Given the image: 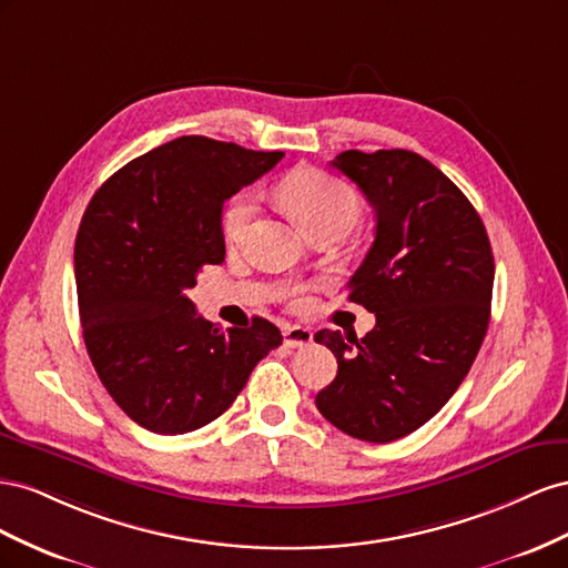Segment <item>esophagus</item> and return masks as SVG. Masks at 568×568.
Listing matches in <instances>:
<instances>
[{"label": "esophagus", "instance_id": "esophagus-1", "mask_svg": "<svg viewBox=\"0 0 568 568\" xmlns=\"http://www.w3.org/2000/svg\"><path fill=\"white\" fill-rule=\"evenodd\" d=\"M283 343L290 349H297V347H306L314 343V333L310 328H302V326H287L283 333Z\"/></svg>", "mask_w": 568, "mask_h": 568}]
</instances>
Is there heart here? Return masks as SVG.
Masks as SVG:
<instances>
[{
	"mask_svg": "<svg viewBox=\"0 0 568 568\" xmlns=\"http://www.w3.org/2000/svg\"><path fill=\"white\" fill-rule=\"evenodd\" d=\"M283 197L295 209L312 233L321 225L343 223L352 229L359 219V200L349 185L323 171H297L283 183ZM256 214V197L252 192H240L223 212V235L231 245H240L247 237Z\"/></svg>",
	"mask_w": 568,
	"mask_h": 568,
	"instance_id": "b5f03b06",
	"label": "heart"
}]
</instances>
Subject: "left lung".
<instances>
[{
  "instance_id": "left-lung-1",
  "label": "left lung",
  "mask_w": 568,
  "mask_h": 568,
  "mask_svg": "<svg viewBox=\"0 0 568 568\" xmlns=\"http://www.w3.org/2000/svg\"><path fill=\"white\" fill-rule=\"evenodd\" d=\"M331 164L376 212V237L347 283L376 314L362 339L318 331L337 376L316 395L335 428L393 443L445 407L466 378L490 321L495 262L466 194L409 150H347Z\"/></svg>"
}]
</instances>
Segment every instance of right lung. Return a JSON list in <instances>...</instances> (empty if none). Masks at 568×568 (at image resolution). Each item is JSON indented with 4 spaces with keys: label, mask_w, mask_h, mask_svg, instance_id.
I'll use <instances>...</instances> for the list:
<instances>
[{
    "label": "right lung",
    "mask_w": 568,
    "mask_h": 568,
    "mask_svg": "<svg viewBox=\"0 0 568 568\" xmlns=\"http://www.w3.org/2000/svg\"><path fill=\"white\" fill-rule=\"evenodd\" d=\"M283 152L185 135L133 159L94 192L75 235L80 326L92 366L138 426L181 435L212 424L283 343L266 318L221 331L187 290L221 264L223 202Z\"/></svg>",
    "instance_id": "1"
}]
</instances>
